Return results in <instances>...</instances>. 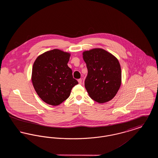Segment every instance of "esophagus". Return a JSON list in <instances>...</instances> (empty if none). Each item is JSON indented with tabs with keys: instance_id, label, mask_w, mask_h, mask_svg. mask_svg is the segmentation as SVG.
Instances as JSON below:
<instances>
[{
	"instance_id": "1",
	"label": "esophagus",
	"mask_w": 158,
	"mask_h": 158,
	"mask_svg": "<svg viewBox=\"0 0 158 158\" xmlns=\"http://www.w3.org/2000/svg\"><path fill=\"white\" fill-rule=\"evenodd\" d=\"M77 81H78V82L79 84H82V80L81 79H78L77 80Z\"/></svg>"
}]
</instances>
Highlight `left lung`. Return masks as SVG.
Masks as SVG:
<instances>
[{"instance_id":"left-lung-1","label":"left lung","mask_w":158,"mask_h":158,"mask_svg":"<svg viewBox=\"0 0 158 158\" xmlns=\"http://www.w3.org/2000/svg\"><path fill=\"white\" fill-rule=\"evenodd\" d=\"M88 75L85 86L89 97L98 103L111 100L119 90L121 70L118 59L102 48H94L83 53Z\"/></svg>"}]
</instances>
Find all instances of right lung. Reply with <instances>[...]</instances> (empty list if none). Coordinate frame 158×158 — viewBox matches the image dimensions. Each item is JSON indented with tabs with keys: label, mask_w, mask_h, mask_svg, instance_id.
I'll list each match as a JSON object with an SVG mask.
<instances>
[{
	"label": "right lung",
	"mask_w": 158,
	"mask_h": 158,
	"mask_svg": "<svg viewBox=\"0 0 158 158\" xmlns=\"http://www.w3.org/2000/svg\"><path fill=\"white\" fill-rule=\"evenodd\" d=\"M70 53L54 49L39 56L34 63L31 80L38 95L49 105H59L70 95L78 82L68 66Z\"/></svg>",
	"instance_id": "1"
}]
</instances>
